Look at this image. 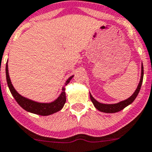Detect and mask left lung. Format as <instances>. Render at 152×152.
<instances>
[{
	"instance_id": "8db88e82",
	"label": "left lung",
	"mask_w": 152,
	"mask_h": 152,
	"mask_svg": "<svg viewBox=\"0 0 152 152\" xmlns=\"http://www.w3.org/2000/svg\"><path fill=\"white\" fill-rule=\"evenodd\" d=\"M143 64L141 65V76L140 80V83L138 84L137 88L135 89V91H134L132 96H131L129 98H127V99H124V100H122V101L119 102V103H116V104H102V103H99L96 100V99H94V97L92 96L90 93V99H91L92 104L95 106V107L96 108L97 110H99V112H105V113H115V112H118L123 110L124 107H126L128 105H130L132 103L134 100L135 99L136 96L139 94L140 92V90L141 85H142V83H143Z\"/></svg>"
}]
</instances>
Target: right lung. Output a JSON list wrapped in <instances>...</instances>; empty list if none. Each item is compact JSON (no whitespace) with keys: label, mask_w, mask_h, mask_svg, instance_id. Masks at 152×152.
Returning a JSON list of instances; mask_svg holds the SVG:
<instances>
[{"label":"right lung","mask_w":152,"mask_h":152,"mask_svg":"<svg viewBox=\"0 0 152 152\" xmlns=\"http://www.w3.org/2000/svg\"><path fill=\"white\" fill-rule=\"evenodd\" d=\"M5 73H6V80L9 88L10 90L11 94L12 96L14 97L17 104L20 106L27 111L28 112L33 113V114L40 115H49L53 113L61 111L63 108L64 105L66 102V94H65V86L70 82L72 77L74 76H70L69 78L66 80L65 85L62 88V91L60 94V96L53 102L50 103H40V102H37L32 99H28L26 97L22 96L21 95H20L16 89L14 88L13 85L12 84L11 80L9 75V68H8V62L6 64V68H5Z\"/></svg>","instance_id":"add662e5"}]
</instances>
